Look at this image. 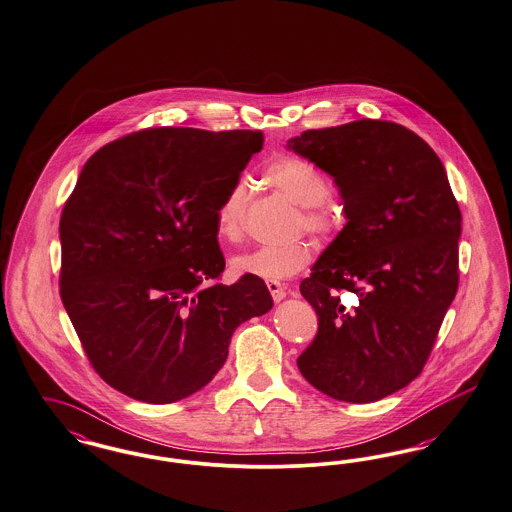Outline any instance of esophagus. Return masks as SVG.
I'll list each match as a JSON object with an SVG mask.
<instances>
[{
	"label": "esophagus",
	"instance_id": "esophagus-1",
	"mask_svg": "<svg viewBox=\"0 0 512 512\" xmlns=\"http://www.w3.org/2000/svg\"><path fill=\"white\" fill-rule=\"evenodd\" d=\"M266 287H268V291H270L274 303H280L282 299H286L287 291L284 284H280V282H268Z\"/></svg>",
	"mask_w": 512,
	"mask_h": 512
}]
</instances>
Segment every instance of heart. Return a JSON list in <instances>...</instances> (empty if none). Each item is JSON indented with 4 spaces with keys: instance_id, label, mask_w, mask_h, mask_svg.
Returning a JSON list of instances; mask_svg holds the SVG:
<instances>
[{
    "instance_id": "b5f03b06",
    "label": "heart",
    "mask_w": 512,
    "mask_h": 512,
    "mask_svg": "<svg viewBox=\"0 0 512 512\" xmlns=\"http://www.w3.org/2000/svg\"><path fill=\"white\" fill-rule=\"evenodd\" d=\"M266 183L284 194L289 202L305 207L303 225L308 232L328 238L339 219L326 200L331 194L328 177L307 160L282 156L272 160L263 171ZM249 188L246 181L232 184L217 207V232L225 240H238L244 234ZM314 257V247L308 242H295L289 246L259 247L232 259L236 276H251L266 282H280L295 276Z\"/></svg>"
}]
</instances>
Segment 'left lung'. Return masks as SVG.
Instances as JSON below:
<instances>
[{
	"mask_svg": "<svg viewBox=\"0 0 512 512\" xmlns=\"http://www.w3.org/2000/svg\"><path fill=\"white\" fill-rule=\"evenodd\" d=\"M287 146L333 177L347 217L301 282L318 333L297 366L335 400L377 402L423 371L457 293L459 205L436 152L404 125L356 120Z\"/></svg>",
	"mask_w": 512,
	"mask_h": 512,
	"instance_id": "8db88e82",
	"label": "left lung"
}]
</instances>
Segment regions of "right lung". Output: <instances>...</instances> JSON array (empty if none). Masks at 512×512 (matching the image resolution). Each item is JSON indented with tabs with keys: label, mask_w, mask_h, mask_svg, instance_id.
Returning <instances> with one entry per match:
<instances>
[{
	"label": "right lung",
	"mask_w": 512,
	"mask_h": 512,
	"mask_svg": "<svg viewBox=\"0 0 512 512\" xmlns=\"http://www.w3.org/2000/svg\"><path fill=\"white\" fill-rule=\"evenodd\" d=\"M261 131L150 127L104 144L61 215V299L104 383L146 404L204 389L265 282L221 284L217 207Z\"/></svg>",
	"instance_id": "1"
}]
</instances>
